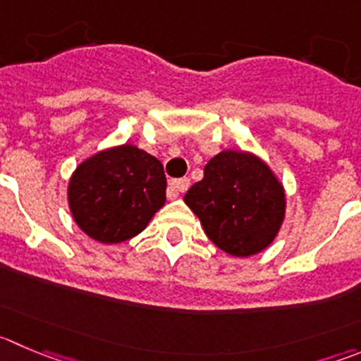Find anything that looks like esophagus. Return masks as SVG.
<instances>
[{"instance_id":"obj_1","label":"esophagus","mask_w":361,"mask_h":361,"mask_svg":"<svg viewBox=\"0 0 361 361\" xmlns=\"http://www.w3.org/2000/svg\"><path fill=\"white\" fill-rule=\"evenodd\" d=\"M190 188V178H175V180H170L168 184V198H177L178 195L184 193V191Z\"/></svg>"}]
</instances>
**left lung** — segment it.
<instances>
[{
  "mask_svg": "<svg viewBox=\"0 0 361 361\" xmlns=\"http://www.w3.org/2000/svg\"><path fill=\"white\" fill-rule=\"evenodd\" d=\"M184 202L200 219L205 235L232 257L264 252L276 239L287 207L276 173L246 150L216 154Z\"/></svg>",
  "mask_w": 361,
  "mask_h": 361,
  "instance_id": "obj_1",
  "label": "left lung"
}]
</instances>
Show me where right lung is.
<instances>
[{
	"label": "right lung",
	"instance_id": "add662e5",
	"mask_svg": "<svg viewBox=\"0 0 361 361\" xmlns=\"http://www.w3.org/2000/svg\"><path fill=\"white\" fill-rule=\"evenodd\" d=\"M67 202L88 238L118 245L143 232L166 202L163 164L131 143L99 150L72 171Z\"/></svg>",
	"mask_w": 361,
	"mask_h": 361
}]
</instances>
